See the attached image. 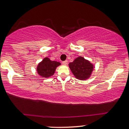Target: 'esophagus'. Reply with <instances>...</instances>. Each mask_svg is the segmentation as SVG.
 <instances>
[{
    "label": "esophagus",
    "instance_id": "esophagus-1",
    "mask_svg": "<svg viewBox=\"0 0 129 129\" xmlns=\"http://www.w3.org/2000/svg\"><path fill=\"white\" fill-rule=\"evenodd\" d=\"M67 60H64V61H63V62H62V63L63 64H64V65H66V64H67Z\"/></svg>",
    "mask_w": 129,
    "mask_h": 129
}]
</instances>
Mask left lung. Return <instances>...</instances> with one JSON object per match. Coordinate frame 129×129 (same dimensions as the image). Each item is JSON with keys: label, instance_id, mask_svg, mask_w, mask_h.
I'll list each match as a JSON object with an SVG mask.
<instances>
[{"label": "left lung", "instance_id": "left-lung-1", "mask_svg": "<svg viewBox=\"0 0 129 129\" xmlns=\"http://www.w3.org/2000/svg\"><path fill=\"white\" fill-rule=\"evenodd\" d=\"M71 72L76 78L80 80L88 79L93 70V64L82 56L77 58L69 64Z\"/></svg>", "mask_w": 129, "mask_h": 129}]
</instances>
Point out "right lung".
<instances>
[{
  "label": "right lung",
  "instance_id": "add662e5",
  "mask_svg": "<svg viewBox=\"0 0 129 129\" xmlns=\"http://www.w3.org/2000/svg\"><path fill=\"white\" fill-rule=\"evenodd\" d=\"M60 65V63L51 60L48 58H45L37 67V71L40 76L48 78L54 74L56 67Z\"/></svg>",
  "mask_w": 129,
  "mask_h": 129
}]
</instances>
